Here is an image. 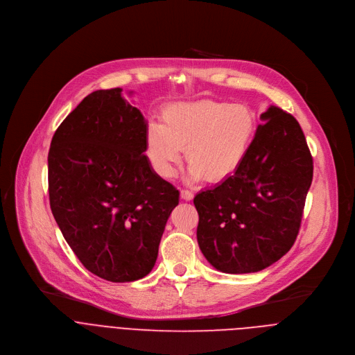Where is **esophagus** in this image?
I'll use <instances>...</instances> for the list:
<instances>
[{
	"label": "esophagus",
	"instance_id": "1",
	"mask_svg": "<svg viewBox=\"0 0 355 355\" xmlns=\"http://www.w3.org/2000/svg\"><path fill=\"white\" fill-rule=\"evenodd\" d=\"M181 198H182L184 200H191V199L193 198V192L189 191V189H182V191H181Z\"/></svg>",
	"mask_w": 355,
	"mask_h": 355
}]
</instances>
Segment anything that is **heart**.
I'll return each mask as SVG.
<instances>
[{"label":"heart","mask_w":355,"mask_h":355,"mask_svg":"<svg viewBox=\"0 0 355 355\" xmlns=\"http://www.w3.org/2000/svg\"><path fill=\"white\" fill-rule=\"evenodd\" d=\"M256 126L254 112L243 104L214 99L173 104L164 108L162 125L147 126L146 153L162 177L173 178L185 148L188 178L219 182L245 159Z\"/></svg>","instance_id":"obj_1"}]
</instances>
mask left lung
<instances>
[{"instance_id": "left-lung-1", "label": "left lung", "mask_w": 355, "mask_h": 355, "mask_svg": "<svg viewBox=\"0 0 355 355\" xmlns=\"http://www.w3.org/2000/svg\"><path fill=\"white\" fill-rule=\"evenodd\" d=\"M261 121L240 167L193 198L199 248L226 274L257 272L286 254L313 178V159L297 121L272 105Z\"/></svg>"}]
</instances>
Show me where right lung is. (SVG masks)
Returning <instances> with one entry per match:
<instances>
[{"label":"right lung","mask_w":355,"mask_h":355,"mask_svg":"<svg viewBox=\"0 0 355 355\" xmlns=\"http://www.w3.org/2000/svg\"><path fill=\"white\" fill-rule=\"evenodd\" d=\"M147 122L122 88L87 95L58 128L47 156L49 200L81 264L111 282L153 270L178 189L146 151Z\"/></svg>","instance_id":"obj_1"}]
</instances>
